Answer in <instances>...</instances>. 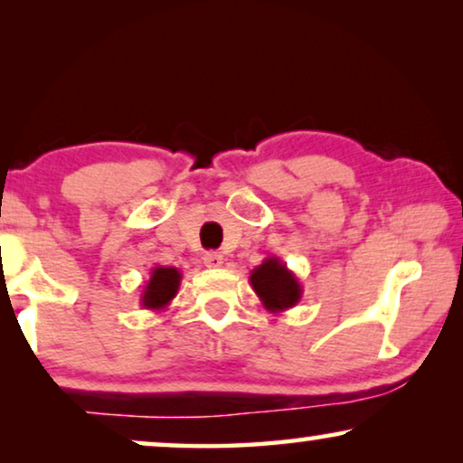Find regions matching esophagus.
<instances>
[{
  "label": "esophagus",
  "mask_w": 463,
  "mask_h": 463,
  "mask_svg": "<svg viewBox=\"0 0 463 463\" xmlns=\"http://www.w3.org/2000/svg\"><path fill=\"white\" fill-rule=\"evenodd\" d=\"M202 259H204L206 268H211V269H219L221 265H223V255H219V252L211 250V252H206V255Z\"/></svg>",
  "instance_id": "1"
}]
</instances>
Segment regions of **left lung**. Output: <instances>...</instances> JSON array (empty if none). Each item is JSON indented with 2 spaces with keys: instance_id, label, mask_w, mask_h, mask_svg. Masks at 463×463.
<instances>
[{
  "instance_id": "obj_1",
  "label": "left lung",
  "mask_w": 463,
  "mask_h": 463,
  "mask_svg": "<svg viewBox=\"0 0 463 463\" xmlns=\"http://www.w3.org/2000/svg\"><path fill=\"white\" fill-rule=\"evenodd\" d=\"M249 280L263 307L271 314L295 307L301 301L303 288L299 278L276 255L263 259V263L250 271Z\"/></svg>"
}]
</instances>
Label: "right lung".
Here are the masks:
<instances>
[{"label":"right lung","instance_id":"1","mask_svg":"<svg viewBox=\"0 0 463 463\" xmlns=\"http://www.w3.org/2000/svg\"><path fill=\"white\" fill-rule=\"evenodd\" d=\"M181 271L176 268H157L151 269V276L147 284L143 287L141 293V306L151 312H162L170 306V301L175 299L181 287Z\"/></svg>","mask_w":463,"mask_h":463}]
</instances>
